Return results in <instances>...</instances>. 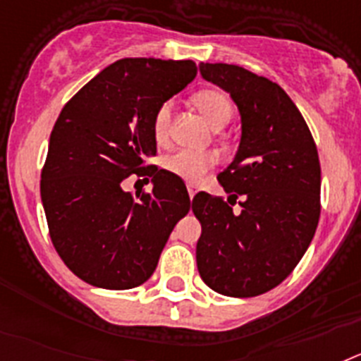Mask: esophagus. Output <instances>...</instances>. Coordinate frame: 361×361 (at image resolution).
I'll list each match as a JSON object with an SVG mask.
<instances>
[{"label":"esophagus","mask_w":361,"mask_h":361,"mask_svg":"<svg viewBox=\"0 0 361 361\" xmlns=\"http://www.w3.org/2000/svg\"><path fill=\"white\" fill-rule=\"evenodd\" d=\"M187 190H189V196H190V200H192L194 196H196V192H198V189H196V185H192V183H189V185H187Z\"/></svg>","instance_id":"esophagus-1"}]
</instances>
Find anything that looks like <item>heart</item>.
Segmentation results:
<instances>
[{
	"mask_svg": "<svg viewBox=\"0 0 361 361\" xmlns=\"http://www.w3.org/2000/svg\"><path fill=\"white\" fill-rule=\"evenodd\" d=\"M194 103L198 106L205 120L211 123L212 128L219 130L231 121L233 116V103L228 99L227 94L219 90H202L194 96ZM172 116V102L167 99L158 106L152 120V130L158 142H165L169 134V123ZM216 163V158L209 152H198V150H178L169 158H165L163 165L169 172L176 174L178 178L190 183H198L205 172Z\"/></svg>",
	"mask_w": 361,
	"mask_h": 361,
	"instance_id": "b5f03b06",
	"label": "heart"
}]
</instances>
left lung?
I'll return each mask as SVG.
<instances>
[{
  "mask_svg": "<svg viewBox=\"0 0 361 361\" xmlns=\"http://www.w3.org/2000/svg\"><path fill=\"white\" fill-rule=\"evenodd\" d=\"M200 74L231 94L241 136L234 159L218 174L227 202L207 192L192 200L202 224L196 263L216 293L258 296L293 272L314 238L318 150L303 116L278 83L227 63H200ZM238 195L244 202L234 213Z\"/></svg>",
  "mask_w": 361,
  "mask_h": 361,
  "instance_id": "obj_1",
  "label": "left lung"
}]
</instances>
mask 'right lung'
Returning <instances> with one entry per match:
<instances>
[{
  "mask_svg": "<svg viewBox=\"0 0 361 361\" xmlns=\"http://www.w3.org/2000/svg\"><path fill=\"white\" fill-rule=\"evenodd\" d=\"M194 78L190 59H118L63 106L52 128L42 172L50 238L65 265L94 287L125 290L149 280L190 211L176 174L142 165L156 156L154 112ZM130 173H149L153 190L127 193L121 183Z\"/></svg>",
  "mask_w": 361,
  "mask_h": 361,
  "instance_id": "1",
  "label": "right lung"
}]
</instances>
